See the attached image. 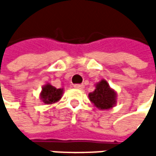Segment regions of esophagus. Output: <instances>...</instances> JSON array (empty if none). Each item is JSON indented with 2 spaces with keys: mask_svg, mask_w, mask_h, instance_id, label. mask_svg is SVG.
<instances>
[{
  "mask_svg": "<svg viewBox=\"0 0 156 156\" xmlns=\"http://www.w3.org/2000/svg\"><path fill=\"white\" fill-rule=\"evenodd\" d=\"M74 87H75L76 89L82 90V89L84 88V85H83V84H75V85H74Z\"/></svg>",
  "mask_w": 156,
  "mask_h": 156,
  "instance_id": "esophagus-1",
  "label": "esophagus"
}]
</instances>
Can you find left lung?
Returning <instances> with one entry per match:
<instances>
[{"label":"left lung","mask_w":156,"mask_h":156,"mask_svg":"<svg viewBox=\"0 0 156 156\" xmlns=\"http://www.w3.org/2000/svg\"><path fill=\"white\" fill-rule=\"evenodd\" d=\"M117 94L112 90L106 80H102L95 85V90L89 94L92 103L99 109H109L116 105Z\"/></svg>","instance_id":"obj_1"}]
</instances>
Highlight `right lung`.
Returning <instances> with one entry per match:
<instances>
[{
    "instance_id": "add662e5",
    "label": "right lung",
    "mask_w": 156,
    "mask_h": 156,
    "mask_svg": "<svg viewBox=\"0 0 156 156\" xmlns=\"http://www.w3.org/2000/svg\"><path fill=\"white\" fill-rule=\"evenodd\" d=\"M63 94V89H57L49 83L42 87L40 98L45 104H52L59 101Z\"/></svg>"
}]
</instances>
